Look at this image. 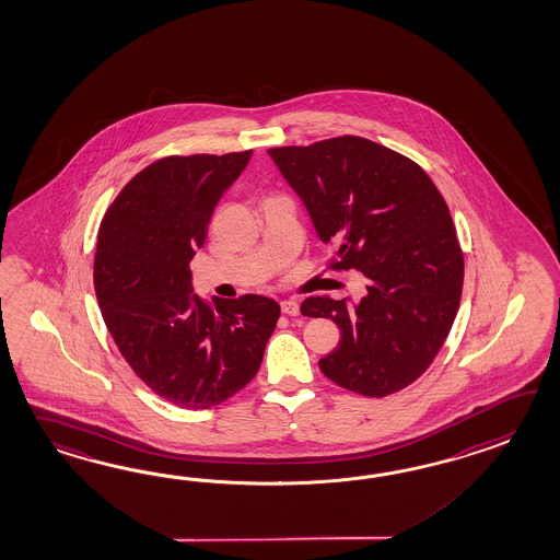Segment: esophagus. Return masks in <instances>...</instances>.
<instances>
[{
	"instance_id": "esophagus-1",
	"label": "esophagus",
	"mask_w": 560,
	"mask_h": 560,
	"mask_svg": "<svg viewBox=\"0 0 560 560\" xmlns=\"http://www.w3.org/2000/svg\"><path fill=\"white\" fill-rule=\"evenodd\" d=\"M280 308H282V313L287 314V316H299L300 314V306L296 300H282Z\"/></svg>"
}]
</instances>
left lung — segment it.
<instances>
[{
    "label": "left lung",
    "mask_w": 560,
    "mask_h": 560,
    "mask_svg": "<svg viewBox=\"0 0 560 560\" xmlns=\"http://www.w3.org/2000/svg\"><path fill=\"white\" fill-rule=\"evenodd\" d=\"M268 153L335 249L326 268L366 280L361 304L302 302L304 316L340 328L320 371L364 397L409 387L442 349L464 287V252L440 189L409 156L354 135Z\"/></svg>",
    "instance_id": "obj_1"
}]
</instances>
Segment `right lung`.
Returning <instances> with one entry per match:
<instances>
[{
    "mask_svg": "<svg viewBox=\"0 0 560 560\" xmlns=\"http://www.w3.org/2000/svg\"><path fill=\"white\" fill-rule=\"evenodd\" d=\"M252 151L170 155L147 165L108 206L96 237L94 292L132 373L165 401L209 409L256 377L280 318L258 294H191L189 261Z\"/></svg>",
    "mask_w": 560,
    "mask_h": 560,
    "instance_id": "right-lung-1",
    "label": "right lung"
}]
</instances>
